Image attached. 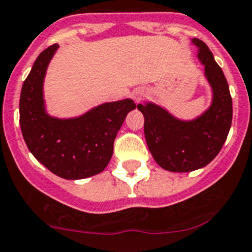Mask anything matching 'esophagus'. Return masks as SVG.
<instances>
[{"mask_svg": "<svg viewBox=\"0 0 252 252\" xmlns=\"http://www.w3.org/2000/svg\"><path fill=\"white\" fill-rule=\"evenodd\" d=\"M146 96H147V90L144 89V88H137L134 92L131 93V98H133V100H134L135 103L142 101Z\"/></svg>", "mask_w": 252, "mask_h": 252, "instance_id": "esophagus-1", "label": "esophagus"}]
</instances>
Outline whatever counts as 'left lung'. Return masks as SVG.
Segmentation results:
<instances>
[{
	"label": "left lung",
	"mask_w": 252,
	"mask_h": 252,
	"mask_svg": "<svg viewBox=\"0 0 252 252\" xmlns=\"http://www.w3.org/2000/svg\"><path fill=\"white\" fill-rule=\"evenodd\" d=\"M193 42L214 89L210 109L196 121L181 122L154 104L138 105L149 151L165 171L191 172L207 165L221 151L232 122V99L223 71L205 42L199 38Z\"/></svg>",
	"instance_id": "8db88e82"
}]
</instances>
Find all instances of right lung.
<instances>
[{
	"label": "right lung",
	"instance_id": "add662e5",
	"mask_svg": "<svg viewBox=\"0 0 252 252\" xmlns=\"http://www.w3.org/2000/svg\"><path fill=\"white\" fill-rule=\"evenodd\" d=\"M58 44L37 56L20 95V126L33 157L65 180H80L104 171L114 139L126 114L137 105L130 99L106 103L76 119L60 121L45 113L42 83Z\"/></svg>",
	"mask_w": 252,
	"mask_h": 252
}]
</instances>
